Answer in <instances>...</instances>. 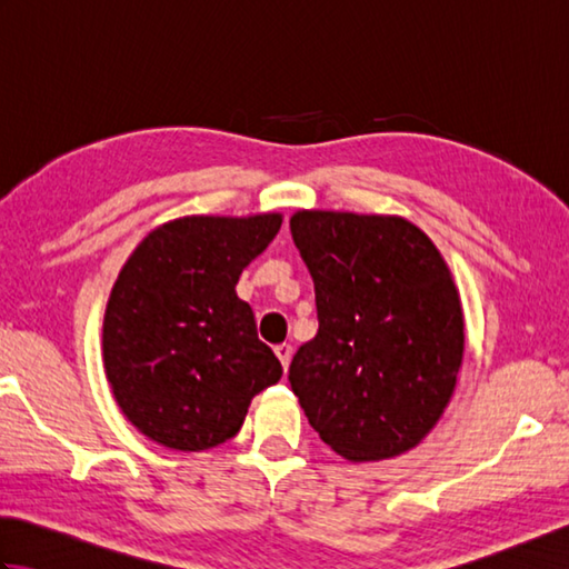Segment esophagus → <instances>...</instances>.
<instances>
[{
    "label": "esophagus",
    "instance_id": "esophagus-1",
    "mask_svg": "<svg viewBox=\"0 0 569 569\" xmlns=\"http://www.w3.org/2000/svg\"><path fill=\"white\" fill-rule=\"evenodd\" d=\"M273 352H276L278 359H281L283 369H288V365H291V357H293V347L288 345V342H281V345L273 347Z\"/></svg>",
    "mask_w": 569,
    "mask_h": 569
}]
</instances>
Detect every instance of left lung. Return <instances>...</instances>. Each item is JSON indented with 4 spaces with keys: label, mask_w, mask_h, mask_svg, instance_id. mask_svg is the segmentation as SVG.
I'll list each match as a JSON object with an SVG mask.
<instances>
[{
    "label": "left lung",
    "mask_w": 569,
    "mask_h": 569,
    "mask_svg": "<svg viewBox=\"0 0 569 569\" xmlns=\"http://www.w3.org/2000/svg\"><path fill=\"white\" fill-rule=\"evenodd\" d=\"M316 283L318 335L288 381L325 445L352 462L416 447L440 420L465 352L452 273L403 217L293 214Z\"/></svg>",
    "instance_id": "1"
}]
</instances>
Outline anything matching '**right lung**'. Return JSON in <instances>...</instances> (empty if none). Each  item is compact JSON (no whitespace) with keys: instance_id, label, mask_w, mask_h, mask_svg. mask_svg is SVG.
Listing matches in <instances>:
<instances>
[{"instance_id":"1","label":"right lung","mask_w":569,"mask_h":569,"mask_svg":"<svg viewBox=\"0 0 569 569\" xmlns=\"http://www.w3.org/2000/svg\"><path fill=\"white\" fill-rule=\"evenodd\" d=\"M278 229L281 214L183 217L153 229L119 271L102 325L104 371L122 413L153 442L210 450L281 379L234 291Z\"/></svg>"}]
</instances>
